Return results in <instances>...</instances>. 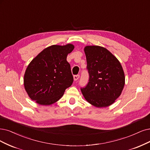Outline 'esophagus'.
Segmentation results:
<instances>
[{
  "instance_id": "34e87169",
  "label": "esophagus",
  "mask_w": 150,
  "mask_h": 150,
  "mask_svg": "<svg viewBox=\"0 0 150 150\" xmlns=\"http://www.w3.org/2000/svg\"><path fill=\"white\" fill-rule=\"evenodd\" d=\"M80 78V75H75L74 76V79L75 81H76L79 79Z\"/></svg>"
}]
</instances>
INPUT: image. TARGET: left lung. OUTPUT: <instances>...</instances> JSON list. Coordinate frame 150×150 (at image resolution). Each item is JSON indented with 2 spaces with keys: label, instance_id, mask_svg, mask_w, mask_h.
<instances>
[{
  "label": "left lung",
  "instance_id": "1",
  "mask_svg": "<svg viewBox=\"0 0 150 150\" xmlns=\"http://www.w3.org/2000/svg\"><path fill=\"white\" fill-rule=\"evenodd\" d=\"M89 74L88 84L80 90L86 100L97 108L113 104L125 85V75L119 61L106 48L88 46L84 49Z\"/></svg>",
  "mask_w": 150,
  "mask_h": 150
}]
</instances>
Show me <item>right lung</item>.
Listing matches in <instances>:
<instances>
[{"label": "right lung", "mask_w": 150, "mask_h": 150, "mask_svg": "<svg viewBox=\"0 0 150 150\" xmlns=\"http://www.w3.org/2000/svg\"><path fill=\"white\" fill-rule=\"evenodd\" d=\"M74 49L71 44L52 45L32 60L25 71L24 86L33 101L50 105L62 97L74 81L67 56Z\"/></svg>", "instance_id": "add662e5"}]
</instances>
